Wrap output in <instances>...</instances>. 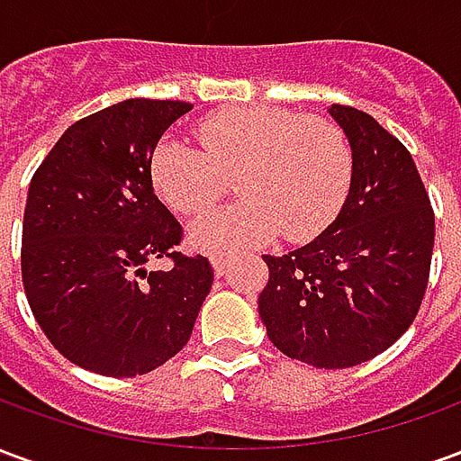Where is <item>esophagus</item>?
<instances>
[{
	"label": "esophagus",
	"instance_id": "1",
	"mask_svg": "<svg viewBox=\"0 0 461 461\" xmlns=\"http://www.w3.org/2000/svg\"><path fill=\"white\" fill-rule=\"evenodd\" d=\"M210 261H212V267H214V274H217V276H224V274H227L230 261L224 259V257H220V254H212Z\"/></svg>",
	"mask_w": 461,
	"mask_h": 461
}]
</instances>
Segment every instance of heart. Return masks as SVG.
I'll return each instance as SVG.
<instances>
[{
	"instance_id": "heart-1",
	"label": "heart",
	"mask_w": 461,
	"mask_h": 461,
	"mask_svg": "<svg viewBox=\"0 0 461 461\" xmlns=\"http://www.w3.org/2000/svg\"><path fill=\"white\" fill-rule=\"evenodd\" d=\"M200 148L162 140L148 162L160 200L180 214L210 210L240 177L247 200L202 214L192 241L212 254L311 241L336 221L353 185V148L339 122L279 105L227 108L197 125Z\"/></svg>"
}]
</instances>
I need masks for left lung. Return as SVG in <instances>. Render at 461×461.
I'll use <instances>...</instances> for the list:
<instances>
[{
  "label": "left lung",
  "instance_id": "obj_1",
  "mask_svg": "<svg viewBox=\"0 0 461 461\" xmlns=\"http://www.w3.org/2000/svg\"><path fill=\"white\" fill-rule=\"evenodd\" d=\"M353 148L343 210L316 240L264 257L259 316L281 353L316 367H353L405 333L425 299L435 212L415 160L353 105H333Z\"/></svg>",
  "mask_w": 461,
  "mask_h": 461
}]
</instances>
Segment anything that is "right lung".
Listing matches in <instances>:
<instances>
[{"mask_svg": "<svg viewBox=\"0 0 461 461\" xmlns=\"http://www.w3.org/2000/svg\"><path fill=\"white\" fill-rule=\"evenodd\" d=\"M185 101L131 98L76 121L36 167L22 230V281L36 323L78 367L150 373L190 340L212 289L210 261L182 254V224L148 162ZM170 258L167 272H148Z\"/></svg>", "mask_w": 461, "mask_h": 461, "instance_id": "right-lung-1", "label": "right lung"}]
</instances>
